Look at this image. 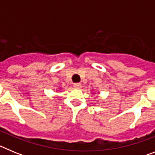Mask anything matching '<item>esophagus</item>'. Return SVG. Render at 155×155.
<instances>
[{
  "instance_id": "1",
  "label": "esophagus",
  "mask_w": 155,
  "mask_h": 155,
  "mask_svg": "<svg viewBox=\"0 0 155 155\" xmlns=\"http://www.w3.org/2000/svg\"><path fill=\"white\" fill-rule=\"evenodd\" d=\"M74 87L75 88H81V83H75V84H74Z\"/></svg>"
}]
</instances>
